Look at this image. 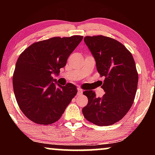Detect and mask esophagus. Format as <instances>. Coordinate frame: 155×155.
I'll return each instance as SVG.
<instances>
[{
	"label": "esophagus",
	"mask_w": 155,
	"mask_h": 155,
	"mask_svg": "<svg viewBox=\"0 0 155 155\" xmlns=\"http://www.w3.org/2000/svg\"><path fill=\"white\" fill-rule=\"evenodd\" d=\"M77 90H78V95H81V94H82L83 91H82V90H81V89L78 88Z\"/></svg>",
	"instance_id": "esophagus-1"
}]
</instances>
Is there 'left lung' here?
<instances>
[{
  "instance_id": "left-lung-1",
  "label": "left lung",
  "mask_w": 155,
  "mask_h": 155,
  "mask_svg": "<svg viewBox=\"0 0 155 155\" xmlns=\"http://www.w3.org/2000/svg\"><path fill=\"white\" fill-rule=\"evenodd\" d=\"M85 44L96 61L100 76L105 79L101 87L106 93L96 97L95 92H83L88 104L82 108L87 120L99 126L115 124L131 108L138 87V74L132 54L118 41L104 36H85Z\"/></svg>"
}]
</instances>
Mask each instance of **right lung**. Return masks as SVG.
I'll return each mask as SVG.
<instances>
[{
  "instance_id": "right-lung-1",
  "label": "right lung",
  "mask_w": 155,
  "mask_h": 155,
  "mask_svg": "<svg viewBox=\"0 0 155 155\" xmlns=\"http://www.w3.org/2000/svg\"><path fill=\"white\" fill-rule=\"evenodd\" d=\"M82 35L53 38L35 42L19 55L13 74V88L21 111L32 122L51 124L61 117L77 93L71 83H54Z\"/></svg>"
}]
</instances>
